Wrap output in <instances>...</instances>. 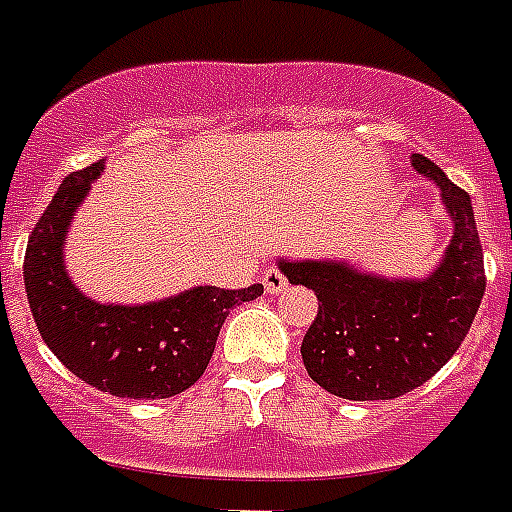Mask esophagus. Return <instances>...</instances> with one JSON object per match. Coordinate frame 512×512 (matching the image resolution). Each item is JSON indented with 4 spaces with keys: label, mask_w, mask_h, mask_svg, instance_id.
<instances>
[{
    "label": "esophagus",
    "mask_w": 512,
    "mask_h": 512,
    "mask_svg": "<svg viewBox=\"0 0 512 512\" xmlns=\"http://www.w3.org/2000/svg\"><path fill=\"white\" fill-rule=\"evenodd\" d=\"M264 288H267V293H282V290L288 288V280H285V275H282L280 269H267L264 272Z\"/></svg>",
    "instance_id": "esophagus-1"
}]
</instances>
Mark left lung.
Here are the masks:
<instances>
[{
  "label": "left lung",
  "mask_w": 512,
  "mask_h": 512,
  "mask_svg": "<svg viewBox=\"0 0 512 512\" xmlns=\"http://www.w3.org/2000/svg\"><path fill=\"white\" fill-rule=\"evenodd\" d=\"M412 166L439 185L455 224L431 275L388 280L343 261H280L290 285L312 288L320 301L301 343L309 378L351 402L396 399L423 386L460 349L484 298V251L470 195L425 155H412Z\"/></svg>",
  "instance_id": "8db88e82"
}]
</instances>
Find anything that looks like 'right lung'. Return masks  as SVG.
Instances as JSON below:
<instances>
[{"label": "right lung", "instance_id": "1", "mask_svg": "<svg viewBox=\"0 0 512 512\" xmlns=\"http://www.w3.org/2000/svg\"><path fill=\"white\" fill-rule=\"evenodd\" d=\"M102 161L65 177L28 237L23 280L34 322L52 354L84 383L124 399H169L206 372L232 306L264 285L190 288L140 306L97 304L65 272L63 240Z\"/></svg>", "mask_w": 512, "mask_h": 512}]
</instances>
